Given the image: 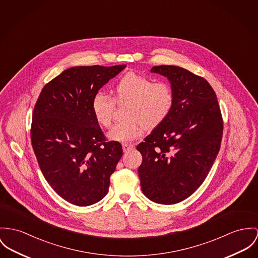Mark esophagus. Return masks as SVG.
<instances>
[{"instance_id":"34e87169","label":"esophagus","mask_w":258,"mask_h":258,"mask_svg":"<svg viewBox=\"0 0 258 258\" xmlns=\"http://www.w3.org/2000/svg\"><path fill=\"white\" fill-rule=\"evenodd\" d=\"M134 147H135L134 144H128V143H123V144H122V150H123V152H126V151L133 149Z\"/></svg>"}]
</instances>
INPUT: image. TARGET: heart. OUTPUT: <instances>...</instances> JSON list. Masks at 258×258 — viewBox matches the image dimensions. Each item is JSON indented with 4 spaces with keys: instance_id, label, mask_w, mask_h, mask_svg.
Segmentation results:
<instances>
[{
    "instance_id": "heart-1",
    "label": "heart",
    "mask_w": 258,
    "mask_h": 258,
    "mask_svg": "<svg viewBox=\"0 0 258 258\" xmlns=\"http://www.w3.org/2000/svg\"><path fill=\"white\" fill-rule=\"evenodd\" d=\"M175 100L172 85L166 81H156L130 72L119 79L114 89L113 98L98 92L92 100V112L98 123L111 125L116 103L123 107L125 119L114 124L108 138L127 142L139 138L147 128H154L170 115Z\"/></svg>"
}]
</instances>
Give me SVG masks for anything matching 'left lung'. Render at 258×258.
Instances as JSON below:
<instances>
[{
  "label": "left lung",
  "mask_w": 258,
  "mask_h": 258,
  "mask_svg": "<svg viewBox=\"0 0 258 258\" xmlns=\"http://www.w3.org/2000/svg\"><path fill=\"white\" fill-rule=\"evenodd\" d=\"M151 73L166 77L175 93L173 109L139 143V176L143 195L160 204L190 197L207 177L218 155L223 119L208 81L177 66H157Z\"/></svg>",
  "instance_id": "8db88e82"
}]
</instances>
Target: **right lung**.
Masks as SVG:
<instances>
[{"instance_id": "obj_1", "label": "right lung", "mask_w": 258, "mask_h": 258, "mask_svg": "<svg viewBox=\"0 0 258 258\" xmlns=\"http://www.w3.org/2000/svg\"><path fill=\"white\" fill-rule=\"evenodd\" d=\"M125 64L74 67L42 89L31 123V143L41 172L61 199L92 205L109 189L122 156L118 141H107L92 112L100 88Z\"/></svg>"}]
</instances>
